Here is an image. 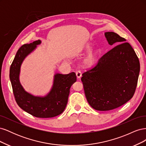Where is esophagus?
I'll return each instance as SVG.
<instances>
[{"mask_svg":"<svg viewBox=\"0 0 146 146\" xmlns=\"http://www.w3.org/2000/svg\"><path fill=\"white\" fill-rule=\"evenodd\" d=\"M76 76L78 78H80L82 77V72L80 70H77V71L76 72Z\"/></svg>","mask_w":146,"mask_h":146,"instance_id":"obj_1","label":"esophagus"}]
</instances>
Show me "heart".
I'll return each mask as SVG.
<instances>
[{"label": "heart", "instance_id": "b5f03b06", "mask_svg": "<svg viewBox=\"0 0 146 146\" xmlns=\"http://www.w3.org/2000/svg\"><path fill=\"white\" fill-rule=\"evenodd\" d=\"M91 49V46L90 45H87L86 47V50H90ZM100 55V50H96L92 52L87 56L86 58L84 61V63L86 66H91L95 64L97 61L98 60L99 57Z\"/></svg>", "mask_w": 146, "mask_h": 146}]
</instances>
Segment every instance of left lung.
Wrapping results in <instances>:
<instances>
[{
	"label": "left lung",
	"instance_id": "8db88e82",
	"mask_svg": "<svg viewBox=\"0 0 146 146\" xmlns=\"http://www.w3.org/2000/svg\"><path fill=\"white\" fill-rule=\"evenodd\" d=\"M109 44H117L99 59L81 78L88 102L98 111L121 107L135 94L139 61L126 39L114 32H105Z\"/></svg>",
	"mask_w": 146,
	"mask_h": 146
}]
</instances>
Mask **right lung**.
<instances>
[{"mask_svg":"<svg viewBox=\"0 0 146 146\" xmlns=\"http://www.w3.org/2000/svg\"><path fill=\"white\" fill-rule=\"evenodd\" d=\"M41 43L37 40L25 44L17 50L10 69V78L15 100L19 107L31 115L40 118L54 117L61 114L68 103L70 88L77 81L75 72L56 74L50 92L44 98L35 97L26 92L19 80L20 67L25 57Z\"/></svg>","mask_w":146,"mask_h":146,"instance_id":"obj_1","label":"right lung"}]
</instances>
